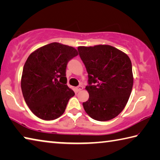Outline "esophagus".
I'll list each match as a JSON object with an SVG mask.
<instances>
[{"label": "esophagus", "mask_w": 160, "mask_h": 160, "mask_svg": "<svg viewBox=\"0 0 160 160\" xmlns=\"http://www.w3.org/2000/svg\"><path fill=\"white\" fill-rule=\"evenodd\" d=\"M83 89V86H82V85H79L78 87H77L76 88V90L78 91V92H80V91H81Z\"/></svg>", "instance_id": "obj_1"}]
</instances>
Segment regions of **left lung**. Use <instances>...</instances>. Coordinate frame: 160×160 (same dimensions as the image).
I'll list each match as a JSON object with an SVG mask.
<instances>
[{
	"label": "left lung",
	"instance_id": "1",
	"mask_svg": "<svg viewBox=\"0 0 160 160\" xmlns=\"http://www.w3.org/2000/svg\"><path fill=\"white\" fill-rule=\"evenodd\" d=\"M88 73L89 99L82 105L94 120L107 121L125 108L131 95L133 76L127 54L109 45L78 47Z\"/></svg>",
	"mask_w": 160,
	"mask_h": 160
}]
</instances>
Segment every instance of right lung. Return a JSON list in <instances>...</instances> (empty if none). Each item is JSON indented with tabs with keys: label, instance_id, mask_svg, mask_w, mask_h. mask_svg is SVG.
<instances>
[{
	"label": "right lung",
	"instance_id": "add662e5",
	"mask_svg": "<svg viewBox=\"0 0 160 160\" xmlns=\"http://www.w3.org/2000/svg\"><path fill=\"white\" fill-rule=\"evenodd\" d=\"M78 55L75 48L53 42L38 48L27 59L21 78L26 104L35 116L54 120L63 114L75 95L66 75L68 61Z\"/></svg>",
	"mask_w": 160,
	"mask_h": 160
}]
</instances>
